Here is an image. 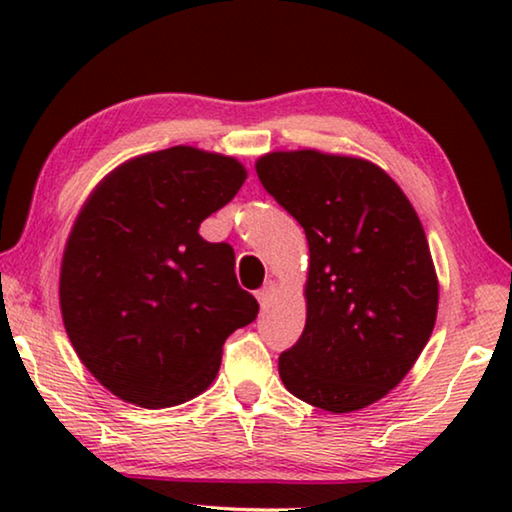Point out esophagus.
Masks as SVG:
<instances>
[{
    "label": "esophagus",
    "mask_w": 512,
    "mask_h": 512,
    "mask_svg": "<svg viewBox=\"0 0 512 512\" xmlns=\"http://www.w3.org/2000/svg\"><path fill=\"white\" fill-rule=\"evenodd\" d=\"M275 293H277V284L273 280H268L264 287L257 291V300H259V305H262V309H268L273 305Z\"/></svg>",
    "instance_id": "obj_1"
}]
</instances>
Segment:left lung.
I'll list each match as a JSON object with an SVG mask.
<instances>
[{"mask_svg": "<svg viewBox=\"0 0 512 512\" xmlns=\"http://www.w3.org/2000/svg\"><path fill=\"white\" fill-rule=\"evenodd\" d=\"M257 176L309 246L307 320L280 354L291 395L354 413L409 375L438 314V275L418 212L375 162L318 149L273 151Z\"/></svg>", "mask_w": 512, "mask_h": 512, "instance_id": "left-lung-1", "label": "left lung"}]
</instances>
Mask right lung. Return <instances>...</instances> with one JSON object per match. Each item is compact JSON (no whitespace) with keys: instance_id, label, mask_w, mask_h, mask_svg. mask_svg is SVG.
I'll return each mask as SVG.
<instances>
[{"instance_id":"1","label":"right lung","mask_w":512,"mask_h":512,"mask_svg":"<svg viewBox=\"0 0 512 512\" xmlns=\"http://www.w3.org/2000/svg\"><path fill=\"white\" fill-rule=\"evenodd\" d=\"M246 178L232 155L180 144L121 162L83 203L60 262V314L83 366L119 400H194L225 339L257 318L235 250L198 235Z\"/></svg>"}]
</instances>
